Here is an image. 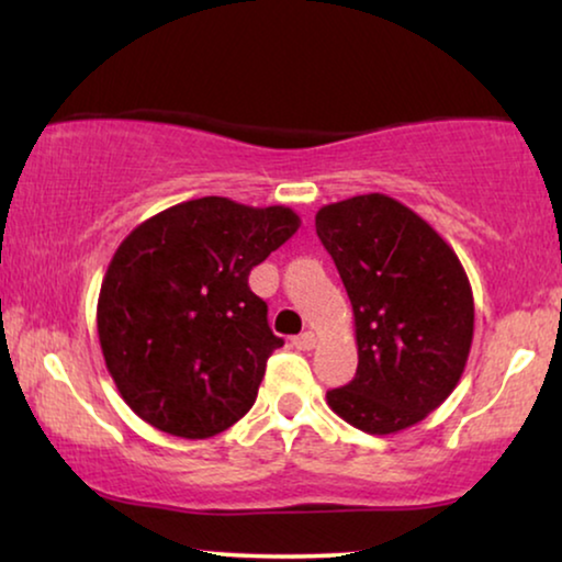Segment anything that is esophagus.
<instances>
[{"instance_id":"1","label":"esophagus","mask_w":562,"mask_h":562,"mask_svg":"<svg viewBox=\"0 0 562 562\" xmlns=\"http://www.w3.org/2000/svg\"><path fill=\"white\" fill-rule=\"evenodd\" d=\"M314 345H316V335L314 331H304V335H299V337H294V347L296 349H314Z\"/></svg>"}]
</instances>
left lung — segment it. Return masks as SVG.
I'll use <instances>...</instances> for the list:
<instances>
[{
  "mask_svg": "<svg viewBox=\"0 0 562 562\" xmlns=\"http://www.w3.org/2000/svg\"><path fill=\"white\" fill-rule=\"evenodd\" d=\"M316 235L352 301L357 372L329 408L372 436L436 411L461 380L474 296L449 243L387 194H357L316 213Z\"/></svg>",
  "mask_w": 562,
  "mask_h": 562,
  "instance_id": "1",
  "label": "left lung"
}]
</instances>
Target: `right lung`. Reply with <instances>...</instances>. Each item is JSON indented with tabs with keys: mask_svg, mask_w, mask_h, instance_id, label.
<instances>
[{
	"mask_svg": "<svg viewBox=\"0 0 562 562\" xmlns=\"http://www.w3.org/2000/svg\"><path fill=\"white\" fill-rule=\"evenodd\" d=\"M299 225L283 205L200 198L126 235L101 283L99 339L136 416L180 438H210L246 416L283 345L248 276Z\"/></svg>",
	"mask_w": 562,
	"mask_h": 562,
	"instance_id": "add662e5",
	"label": "right lung"
}]
</instances>
